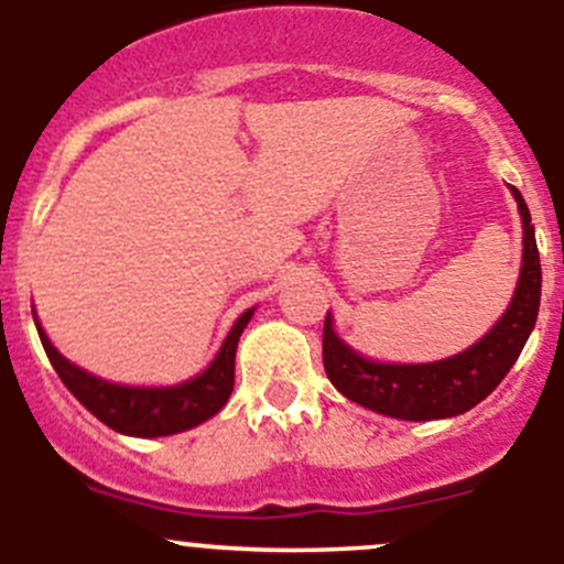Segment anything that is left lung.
I'll return each instance as SVG.
<instances>
[{
  "label": "left lung",
  "instance_id": "8db88e82",
  "mask_svg": "<svg viewBox=\"0 0 564 564\" xmlns=\"http://www.w3.org/2000/svg\"><path fill=\"white\" fill-rule=\"evenodd\" d=\"M523 220V267L510 308L494 330L455 358L435 364H375L360 358L333 333L330 314L322 327V360L333 386L352 402L404 421L449 419L482 402L521 355L540 308V253L532 215L516 187Z\"/></svg>",
  "mask_w": 564,
  "mask_h": 564
}]
</instances>
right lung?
<instances>
[{"mask_svg":"<svg viewBox=\"0 0 564 564\" xmlns=\"http://www.w3.org/2000/svg\"><path fill=\"white\" fill-rule=\"evenodd\" d=\"M253 308L245 311L231 327L228 338L223 341L220 352L212 360L204 375L193 377L189 382L171 388H129L115 386V382L101 380V377L87 375L85 369L65 360L57 349L52 347L46 333L37 325L43 349L52 360L54 371L65 382L70 393L104 421L115 433L137 435V438H160V435L184 433L189 427H198L200 421L212 419L223 404L228 402L234 391V358H237V344L242 330L248 327Z\"/></svg>","mask_w":564,"mask_h":564,"instance_id":"1","label":"right lung"}]
</instances>
